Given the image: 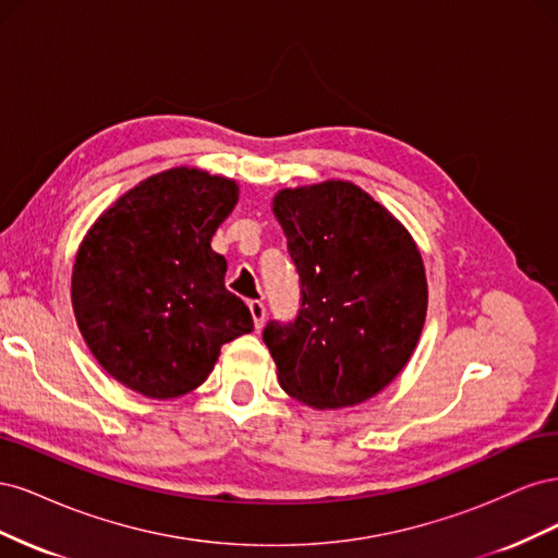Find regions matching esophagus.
Segmentation results:
<instances>
[{"label":"esophagus","instance_id":"esophagus-1","mask_svg":"<svg viewBox=\"0 0 558 558\" xmlns=\"http://www.w3.org/2000/svg\"><path fill=\"white\" fill-rule=\"evenodd\" d=\"M248 310H251V316H253V326L256 328H263L265 324V305L260 300H251L248 302Z\"/></svg>","mask_w":558,"mask_h":558}]
</instances>
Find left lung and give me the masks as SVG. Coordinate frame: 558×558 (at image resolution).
Here are the masks:
<instances>
[{"mask_svg": "<svg viewBox=\"0 0 558 558\" xmlns=\"http://www.w3.org/2000/svg\"><path fill=\"white\" fill-rule=\"evenodd\" d=\"M272 211L300 275L295 320L263 330L279 384L316 410L365 402L408 365L426 320L412 234L349 181L279 191Z\"/></svg>", "mask_w": 558, "mask_h": 558, "instance_id": "8db88e82", "label": "left lung"}]
</instances>
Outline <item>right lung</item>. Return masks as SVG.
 Returning <instances> with one entry per match:
<instances>
[{
	"instance_id": "add662e5",
	"label": "right lung",
	"mask_w": 558,
	"mask_h": 558,
	"mask_svg": "<svg viewBox=\"0 0 558 558\" xmlns=\"http://www.w3.org/2000/svg\"><path fill=\"white\" fill-rule=\"evenodd\" d=\"M238 183L174 167L116 199L81 242L72 272L78 330L107 373L146 398H177L209 377L226 342L253 330L226 289L211 238Z\"/></svg>"
}]
</instances>
